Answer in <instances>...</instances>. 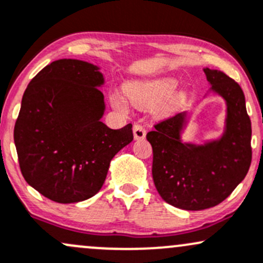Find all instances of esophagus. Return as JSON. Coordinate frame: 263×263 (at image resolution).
I'll return each mask as SVG.
<instances>
[{
    "label": "esophagus",
    "mask_w": 263,
    "mask_h": 263,
    "mask_svg": "<svg viewBox=\"0 0 263 263\" xmlns=\"http://www.w3.org/2000/svg\"><path fill=\"white\" fill-rule=\"evenodd\" d=\"M134 136H135V140H142V138H145L146 136L145 127L140 125V123H136V125L134 126Z\"/></svg>",
    "instance_id": "obj_1"
}]
</instances>
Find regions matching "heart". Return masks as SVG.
I'll return each mask as SVG.
<instances>
[{"label":"heart","instance_id":"1","mask_svg":"<svg viewBox=\"0 0 263 263\" xmlns=\"http://www.w3.org/2000/svg\"><path fill=\"white\" fill-rule=\"evenodd\" d=\"M175 86L176 82L174 80H157L143 83L135 82L126 86L125 93L135 106L145 108L151 107L158 101L164 99L167 95L171 93ZM111 102L118 109H123L125 107L123 100L118 95H114L111 97Z\"/></svg>","mask_w":263,"mask_h":263}]
</instances>
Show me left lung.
<instances>
[{
	"label": "left lung",
	"instance_id": "8db88e82",
	"mask_svg": "<svg viewBox=\"0 0 263 263\" xmlns=\"http://www.w3.org/2000/svg\"><path fill=\"white\" fill-rule=\"evenodd\" d=\"M203 71L212 91L227 105L226 129L220 140L200 146L183 143L186 112L156 123L146 136L154 151L156 189L167 203L187 211L210 209L226 200L246 177L252 160V129L243 91L223 72Z\"/></svg>",
	"mask_w": 263,
	"mask_h": 263
}]
</instances>
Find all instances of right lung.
<instances>
[{"instance_id": "right-lung-1", "label": "right lung", "mask_w": 263, "mask_h": 263, "mask_svg": "<svg viewBox=\"0 0 263 263\" xmlns=\"http://www.w3.org/2000/svg\"><path fill=\"white\" fill-rule=\"evenodd\" d=\"M99 67L80 60L51 62L22 97L13 138L22 176L59 203L85 201L100 191L109 162L134 140L132 125L111 129Z\"/></svg>"}]
</instances>
